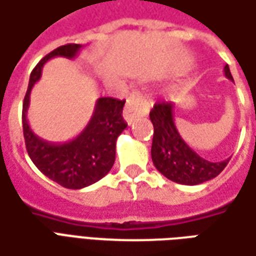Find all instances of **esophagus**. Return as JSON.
<instances>
[{
  "mask_svg": "<svg viewBox=\"0 0 256 256\" xmlns=\"http://www.w3.org/2000/svg\"><path fill=\"white\" fill-rule=\"evenodd\" d=\"M148 110H150V105L146 101V98L142 97V94L138 91H133L126 101V106L123 110V118L128 124H132L136 118L148 115Z\"/></svg>",
  "mask_w": 256,
  "mask_h": 256,
  "instance_id": "obj_1",
  "label": "esophagus"
}]
</instances>
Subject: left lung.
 Returning a JSON list of instances; mask_svg holds the SVG:
<instances>
[{
	"label": "left lung",
	"instance_id": "1",
	"mask_svg": "<svg viewBox=\"0 0 256 256\" xmlns=\"http://www.w3.org/2000/svg\"><path fill=\"white\" fill-rule=\"evenodd\" d=\"M224 76L233 82L228 65L224 66ZM173 110L174 105L172 102H159L150 112L154 124L151 156L155 168L166 178L186 186H196L216 178L226 168L230 158L210 162L191 150L178 134Z\"/></svg>",
	"mask_w": 256,
	"mask_h": 256
}]
</instances>
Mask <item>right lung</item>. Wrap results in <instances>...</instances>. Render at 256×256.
I'll return each instance as SVG.
<instances>
[{"instance_id":"1","label":"right lung","mask_w":256,"mask_h":256,"mask_svg":"<svg viewBox=\"0 0 256 256\" xmlns=\"http://www.w3.org/2000/svg\"><path fill=\"white\" fill-rule=\"evenodd\" d=\"M80 48V44H66L37 64L30 74L22 112L23 136L30 159L42 174L72 190L84 188L108 174L115 162L116 140L128 128L122 116L124 101L110 97L98 98L90 122L73 140L51 142L38 137L30 128L28 122L30 92L36 82L40 80L44 64L55 56L73 60Z\"/></svg>"}]
</instances>
